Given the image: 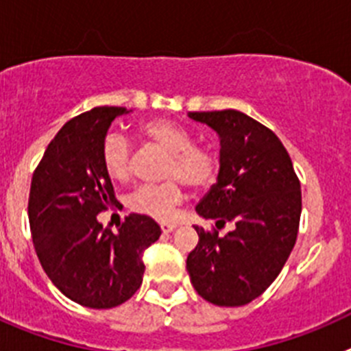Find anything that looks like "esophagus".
Instances as JSON below:
<instances>
[{"label": "esophagus", "instance_id": "obj_1", "mask_svg": "<svg viewBox=\"0 0 351 351\" xmlns=\"http://www.w3.org/2000/svg\"><path fill=\"white\" fill-rule=\"evenodd\" d=\"M161 230H163V234H170V232H173L176 228H178V225L176 223H169V221H163L160 223Z\"/></svg>", "mask_w": 351, "mask_h": 351}]
</instances>
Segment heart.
Listing matches in <instances>:
<instances>
[{
	"label": "heart",
	"instance_id": "b5f03b06",
	"mask_svg": "<svg viewBox=\"0 0 351 351\" xmlns=\"http://www.w3.org/2000/svg\"><path fill=\"white\" fill-rule=\"evenodd\" d=\"M138 137L145 144H153L167 153L161 178L169 181L161 184L141 186L128 198L130 209L154 219H170L182 200L178 181L191 190H204L216 181L219 161L213 151L195 145V137L184 126L154 117L138 125ZM100 160L105 173L112 181L128 179L132 167V145L121 133L110 132L101 142Z\"/></svg>",
	"mask_w": 351,
	"mask_h": 351
}]
</instances>
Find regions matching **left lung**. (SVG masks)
Returning <instances> with one entry per match:
<instances>
[{
	"label": "left lung",
	"instance_id": "obj_1",
	"mask_svg": "<svg viewBox=\"0 0 351 351\" xmlns=\"http://www.w3.org/2000/svg\"><path fill=\"white\" fill-rule=\"evenodd\" d=\"M219 138L216 184L195 210L219 237L195 226L198 244L186 260L197 293L216 306H244L271 287L290 256L299 232L302 195L287 149L274 133L234 108L190 112Z\"/></svg>",
	"mask_w": 351,
	"mask_h": 351
}]
</instances>
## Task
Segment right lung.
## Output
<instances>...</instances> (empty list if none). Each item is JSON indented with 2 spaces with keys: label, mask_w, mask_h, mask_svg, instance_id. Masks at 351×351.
Wrapping results in <instances>:
<instances>
[{
  "label": "right lung",
  "mask_w": 351,
  "mask_h": 351,
  "mask_svg": "<svg viewBox=\"0 0 351 351\" xmlns=\"http://www.w3.org/2000/svg\"><path fill=\"white\" fill-rule=\"evenodd\" d=\"M125 107H95L58 132L33 173L29 226L54 287L73 302L110 309L141 288L144 250L160 239L154 219L130 214L114 234L96 216L116 204L100 160L101 142Z\"/></svg>",
  "instance_id": "1"
}]
</instances>
